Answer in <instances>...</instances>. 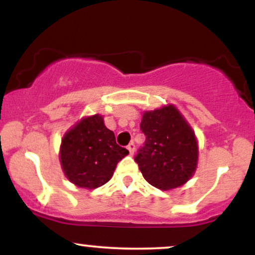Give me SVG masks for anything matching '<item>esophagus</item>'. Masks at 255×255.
Masks as SVG:
<instances>
[{"mask_svg":"<svg viewBox=\"0 0 255 255\" xmlns=\"http://www.w3.org/2000/svg\"><path fill=\"white\" fill-rule=\"evenodd\" d=\"M127 150L129 151L130 154L134 153V151H135V145H134V142H129V144H128Z\"/></svg>","mask_w":255,"mask_h":255,"instance_id":"esophagus-1","label":"esophagus"}]
</instances>
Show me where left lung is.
I'll return each mask as SVG.
<instances>
[{"label":"left lung","mask_w":255,"mask_h":255,"mask_svg":"<svg viewBox=\"0 0 255 255\" xmlns=\"http://www.w3.org/2000/svg\"><path fill=\"white\" fill-rule=\"evenodd\" d=\"M140 129L145 144L134 157L142 176L162 191L182 186L198 163V142L191 126L174 105L145 111Z\"/></svg>","instance_id":"left-lung-1"}]
</instances>
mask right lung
I'll return each mask as SVG.
<instances>
[{
    "mask_svg": "<svg viewBox=\"0 0 255 255\" xmlns=\"http://www.w3.org/2000/svg\"><path fill=\"white\" fill-rule=\"evenodd\" d=\"M129 153L116 144L115 134L101 115L85 118L64 134L60 160L66 177L81 188L95 189L110 180L116 165Z\"/></svg>",
    "mask_w": 255,
    "mask_h": 255,
    "instance_id": "obj_1",
    "label": "right lung"
}]
</instances>
